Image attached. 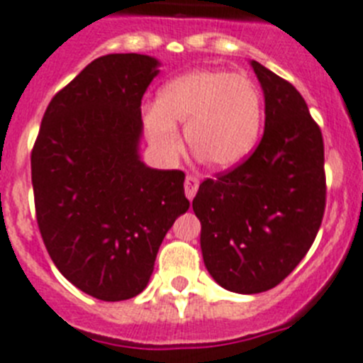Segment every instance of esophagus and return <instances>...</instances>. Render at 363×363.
I'll use <instances>...</instances> for the list:
<instances>
[{"label":"esophagus","instance_id":"34e87169","mask_svg":"<svg viewBox=\"0 0 363 363\" xmlns=\"http://www.w3.org/2000/svg\"><path fill=\"white\" fill-rule=\"evenodd\" d=\"M199 190V179L195 177V175H186V181H184V191H186V197L188 199H194L195 194Z\"/></svg>","mask_w":363,"mask_h":363}]
</instances>
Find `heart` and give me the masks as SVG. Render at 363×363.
Listing matches in <instances>:
<instances>
[{"label":"heart","mask_w":363,"mask_h":363,"mask_svg":"<svg viewBox=\"0 0 363 363\" xmlns=\"http://www.w3.org/2000/svg\"><path fill=\"white\" fill-rule=\"evenodd\" d=\"M263 94L254 80L226 69H194L169 80L144 111L147 140L160 157L182 150L177 122L186 124L191 153L219 172L250 157L263 128Z\"/></svg>","instance_id":"b5f03b06"}]
</instances>
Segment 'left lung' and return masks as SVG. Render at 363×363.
Segmentation results:
<instances>
[{
    "instance_id": "1",
    "label": "left lung",
    "mask_w": 363,
    "mask_h": 363,
    "mask_svg": "<svg viewBox=\"0 0 363 363\" xmlns=\"http://www.w3.org/2000/svg\"><path fill=\"white\" fill-rule=\"evenodd\" d=\"M264 96L259 146L195 195L201 250L223 289L257 294L303 259L325 210L323 138L303 96L259 62H250Z\"/></svg>"
}]
</instances>
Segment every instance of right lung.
Listing matches in <instances>:
<instances>
[{"label": "right lung", "mask_w": 363, "mask_h": 363, "mask_svg": "<svg viewBox=\"0 0 363 363\" xmlns=\"http://www.w3.org/2000/svg\"><path fill=\"white\" fill-rule=\"evenodd\" d=\"M160 62L107 55L91 62L43 115L30 155L34 204L56 269L102 301L146 289L160 242L190 201L184 173L140 159V104Z\"/></svg>", "instance_id": "right-lung-1"}]
</instances>
